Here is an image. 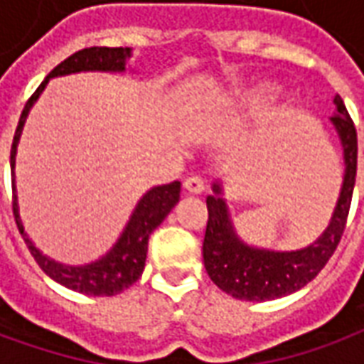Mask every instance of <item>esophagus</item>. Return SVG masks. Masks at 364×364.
I'll list each match as a JSON object with an SVG mask.
<instances>
[{
    "label": "esophagus",
    "instance_id": "1",
    "mask_svg": "<svg viewBox=\"0 0 364 364\" xmlns=\"http://www.w3.org/2000/svg\"><path fill=\"white\" fill-rule=\"evenodd\" d=\"M183 187L189 191V193H203L205 191V181H203V177H198V175H189L185 181H183Z\"/></svg>",
    "mask_w": 364,
    "mask_h": 364
}]
</instances>
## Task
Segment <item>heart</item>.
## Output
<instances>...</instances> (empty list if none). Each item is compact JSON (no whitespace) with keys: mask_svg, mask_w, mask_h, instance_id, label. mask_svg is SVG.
<instances>
[{"mask_svg":"<svg viewBox=\"0 0 364 364\" xmlns=\"http://www.w3.org/2000/svg\"><path fill=\"white\" fill-rule=\"evenodd\" d=\"M271 87H263V90H257L253 91V93H247V97L244 99V105H257L261 103L263 99H267L269 95H271Z\"/></svg>","mask_w":364,"mask_h":364,"instance_id":"obj_1","label":"heart"}]
</instances>
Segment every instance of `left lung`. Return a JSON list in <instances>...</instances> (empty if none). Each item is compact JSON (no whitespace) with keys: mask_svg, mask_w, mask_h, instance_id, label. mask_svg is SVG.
<instances>
[{"mask_svg":"<svg viewBox=\"0 0 364 364\" xmlns=\"http://www.w3.org/2000/svg\"><path fill=\"white\" fill-rule=\"evenodd\" d=\"M333 103L337 112L331 117V122L343 144L345 177L336 213L318 242L300 252L274 253L247 247L234 234L226 205L218 197L220 185H214V197H206L208 222L203 242L206 273L218 289L234 298L261 302L302 289L326 267L341 242L357 177V128L343 99L336 95Z\"/></svg>","mask_w":364,"mask_h":364,"instance_id":"obj_1","label":"left lung"}]
</instances>
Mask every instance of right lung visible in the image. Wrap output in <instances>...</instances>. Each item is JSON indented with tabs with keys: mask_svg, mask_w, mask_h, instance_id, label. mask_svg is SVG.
I'll return each mask as SVG.
<instances>
[{
	"mask_svg": "<svg viewBox=\"0 0 364 364\" xmlns=\"http://www.w3.org/2000/svg\"><path fill=\"white\" fill-rule=\"evenodd\" d=\"M130 56V48H109V46H91V48H83L72 54L70 58L60 62L58 66L52 70L50 74L44 80L33 95L28 97L25 109L21 112L19 124L15 130L11 144V177H13V166H15V151H17V142H19L21 130L27 119L28 109L33 107L44 85L48 83L50 77L64 74H74V72H122L124 70V60ZM179 193H181V183L173 181L169 185H161L156 189L148 191L142 197V200L136 206L132 218L128 222L127 230L122 232V236L112 247L111 252L105 255L103 259L95 261L85 267H66L62 263L48 259L46 255L36 250L33 242L28 240L23 224L19 220V213H17V195H15V183H13V216L17 222L21 236L27 244L28 252L35 257L38 267L43 269L44 273L50 279H54L60 284H64L68 289L82 292V294H90V296H112L119 294L128 287H132L144 271V263H146V253H148V237L154 230L158 228L164 222L169 210L177 205L179 200Z\"/></svg>",
	"mask_w": 364,
	"mask_h": 364,
	"instance_id": "1",
	"label": "right lung"
}]
</instances>
